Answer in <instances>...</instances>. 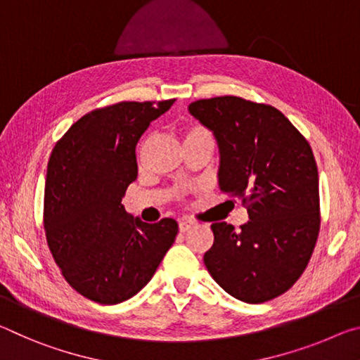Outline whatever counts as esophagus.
<instances>
[{
    "label": "esophagus",
    "instance_id": "esophagus-1",
    "mask_svg": "<svg viewBox=\"0 0 360 360\" xmlns=\"http://www.w3.org/2000/svg\"><path fill=\"white\" fill-rule=\"evenodd\" d=\"M196 225H198V223L193 221V220H181L179 223V228H180L181 233H185V231H188V229H191V228H194Z\"/></svg>",
    "mask_w": 360,
    "mask_h": 360
}]
</instances>
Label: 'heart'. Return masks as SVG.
I'll list each match as a JSON object with an SVG mask.
<instances>
[{"instance_id":"b5f03b06","label":"heart","mask_w":360,"mask_h":360,"mask_svg":"<svg viewBox=\"0 0 360 360\" xmlns=\"http://www.w3.org/2000/svg\"><path fill=\"white\" fill-rule=\"evenodd\" d=\"M181 135H184V141H191V140H199V139H209L212 140V135L207 129L199 126V124H188L181 129Z\"/></svg>"}]
</instances>
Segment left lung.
<instances>
[{
    "label": "left lung",
    "instance_id": "left-lung-1",
    "mask_svg": "<svg viewBox=\"0 0 360 360\" xmlns=\"http://www.w3.org/2000/svg\"><path fill=\"white\" fill-rule=\"evenodd\" d=\"M188 111L219 143V185L243 199L249 221L212 223L204 264L229 295L263 303L287 292L313 255L319 234V175L313 150L271 105L225 96Z\"/></svg>",
    "mask_w": 360,
    "mask_h": 360
}]
</instances>
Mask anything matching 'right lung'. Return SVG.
<instances>
[{
	"label": "right lung",
	"mask_w": 360,
	"mask_h": 360,
	"mask_svg": "<svg viewBox=\"0 0 360 360\" xmlns=\"http://www.w3.org/2000/svg\"><path fill=\"white\" fill-rule=\"evenodd\" d=\"M174 102L94 110L52 150L44 188L47 245L65 281L96 303L116 304L139 293L179 233L174 219L145 223L121 202L137 179V141Z\"/></svg>",
	"instance_id": "right-lung-1"
}]
</instances>
